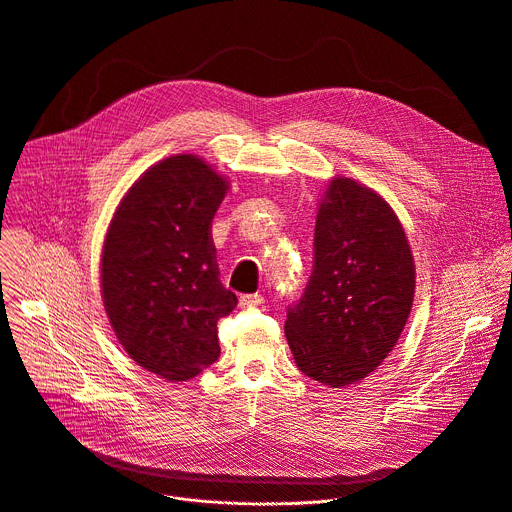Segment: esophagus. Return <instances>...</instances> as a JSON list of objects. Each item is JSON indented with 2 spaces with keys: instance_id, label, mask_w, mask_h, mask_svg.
Returning <instances> with one entry per match:
<instances>
[{
  "instance_id": "obj_1",
  "label": "esophagus",
  "mask_w": 512,
  "mask_h": 512,
  "mask_svg": "<svg viewBox=\"0 0 512 512\" xmlns=\"http://www.w3.org/2000/svg\"><path fill=\"white\" fill-rule=\"evenodd\" d=\"M241 305L243 307H259V305H263V295H259V293H245V295H241Z\"/></svg>"
}]
</instances>
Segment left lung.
Returning <instances> with one entry per match:
<instances>
[{
  "label": "left lung",
  "instance_id": "1",
  "mask_svg": "<svg viewBox=\"0 0 512 512\" xmlns=\"http://www.w3.org/2000/svg\"><path fill=\"white\" fill-rule=\"evenodd\" d=\"M414 287V257L392 207L354 179H333L317 211L309 283L287 309L297 368L327 388L364 380L398 344Z\"/></svg>",
  "mask_w": 512,
  "mask_h": 512
}]
</instances>
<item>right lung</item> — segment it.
I'll use <instances>...</instances> for the list:
<instances>
[{"mask_svg": "<svg viewBox=\"0 0 512 512\" xmlns=\"http://www.w3.org/2000/svg\"><path fill=\"white\" fill-rule=\"evenodd\" d=\"M227 191L203 158L168 156L130 187L104 239L110 325L140 368L168 382H187L219 358L217 321L237 305L211 239Z\"/></svg>", "mask_w": 512, "mask_h": 512, "instance_id": "add662e5", "label": "right lung"}]
</instances>
